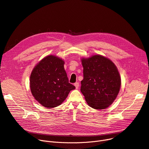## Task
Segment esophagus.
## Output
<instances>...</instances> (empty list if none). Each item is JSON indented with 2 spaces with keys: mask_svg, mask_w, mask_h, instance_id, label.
<instances>
[{
  "mask_svg": "<svg viewBox=\"0 0 149 149\" xmlns=\"http://www.w3.org/2000/svg\"><path fill=\"white\" fill-rule=\"evenodd\" d=\"M74 86L76 87V88L77 89L79 88V82H76L74 84Z\"/></svg>",
  "mask_w": 149,
  "mask_h": 149,
  "instance_id": "34e87169",
  "label": "esophagus"
}]
</instances>
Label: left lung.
<instances>
[{"label": "left lung", "instance_id": "1", "mask_svg": "<svg viewBox=\"0 0 149 149\" xmlns=\"http://www.w3.org/2000/svg\"><path fill=\"white\" fill-rule=\"evenodd\" d=\"M84 79L81 91L88 105L95 109L108 108L116 99L121 86L118 70L111 60L101 55L83 58Z\"/></svg>", "mask_w": 149, "mask_h": 149}]
</instances>
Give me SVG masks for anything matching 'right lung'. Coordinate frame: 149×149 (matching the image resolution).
<instances>
[{"label":"right lung","mask_w":149,"mask_h":149,"mask_svg":"<svg viewBox=\"0 0 149 149\" xmlns=\"http://www.w3.org/2000/svg\"><path fill=\"white\" fill-rule=\"evenodd\" d=\"M64 62L49 55L35 67L30 77V88L34 97L43 107H56L67 98L75 86L68 82Z\"/></svg>","instance_id":"1"}]
</instances>
